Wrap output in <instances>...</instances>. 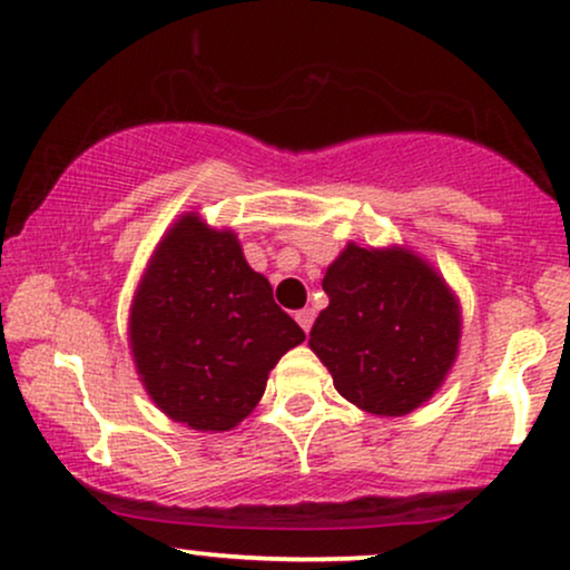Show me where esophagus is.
<instances>
[{"instance_id": "obj_1", "label": "esophagus", "mask_w": 570, "mask_h": 570, "mask_svg": "<svg viewBox=\"0 0 570 570\" xmlns=\"http://www.w3.org/2000/svg\"><path fill=\"white\" fill-rule=\"evenodd\" d=\"M294 318H297V324L305 328V332H311V326H313V318H315V313L311 311V307H303V311H297L294 313Z\"/></svg>"}]
</instances>
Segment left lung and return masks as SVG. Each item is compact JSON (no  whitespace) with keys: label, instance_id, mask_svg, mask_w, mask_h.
I'll list each match as a JSON object with an SVG mask.
<instances>
[{"label":"left lung","instance_id":"obj_1","mask_svg":"<svg viewBox=\"0 0 570 570\" xmlns=\"http://www.w3.org/2000/svg\"><path fill=\"white\" fill-rule=\"evenodd\" d=\"M311 351L342 397L376 416L430 401L454 366L462 315L449 284L403 246L347 244L324 276Z\"/></svg>","mask_w":570,"mask_h":570}]
</instances>
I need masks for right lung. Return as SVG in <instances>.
Returning a JSON list of instances; mask_svg holds the SVG:
<instances>
[{"label":"right lung","instance_id":"1","mask_svg":"<svg viewBox=\"0 0 570 570\" xmlns=\"http://www.w3.org/2000/svg\"><path fill=\"white\" fill-rule=\"evenodd\" d=\"M303 340L236 233L209 228L196 212L156 246L129 307V347L150 401L204 433L249 416L271 368Z\"/></svg>","mask_w":570,"mask_h":570}]
</instances>
